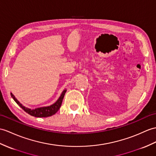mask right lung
Masks as SVG:
<instances>
[{
	"label": "right lung",
	"instance_id": "obj_1",
	"mask_svg": "<svg viewBox=\"0 0 156 156\" xmlns=\"http://www.w3.org/2000/svg\"><path fill=\"white\" fill-rule=\"evenodd\" d=\"M66 92V90H64V91L62 92L59 98L58 99V100L55 103L51 105V106L38 108L34 110H31L30 108L24 107V106H23V104H20L19 102V100L16 98L15 96H14L12 93H10V95H11L12 98L14 99V100L15 101L16 103L19 105L22 109L24 110V111L26 112L28 114H30V115H32V116H34V117L45 118V117L51 116V115L55 114L56 112L58 111V110L60 109V108L61 106L62 102L64 96L65 95Z\"/></svg>",
	"mask_w": 156,
	"mask_h": 156
}]
</instances>
